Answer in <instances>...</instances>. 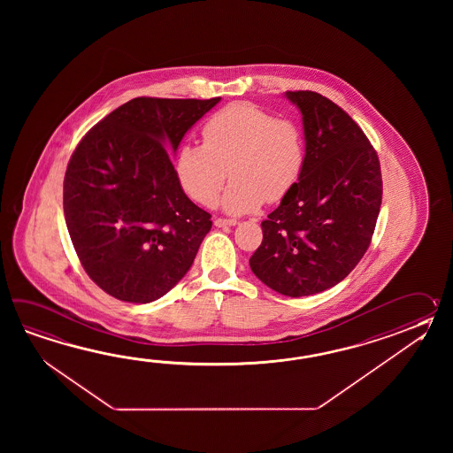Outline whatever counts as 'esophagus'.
<instances>
[{"mask_svg": "<svg viewBox=\"0 0 453 453\" xmlns=\"http://www.w3.org/2000/svg\"><path fill=\"white\" fill-rule=\"evenodd\" d=\"M236 220H226V219H215L213 220V225L217 226V228H223V226H234L236 225Z\"/></svg>", "mask_w": 453, "mask_h": 453, "instance_id": "obj_1", "label": "esophagus"}]
</instances>
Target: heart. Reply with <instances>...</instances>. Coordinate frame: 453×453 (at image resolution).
I'll list each match as a JSON object with an SVG mask.
<instances>
[{"label": "heart", "mask_w": 453, "mask_h": 453, "mask_svg": "<svg viewBox=\"0 0 453 453\" xmlns=\"http://www.w3.org/2000/svg\"><path fill=\"white\" fill-rule=\"evenodd\" d=\"M203 137V144L180 147L178 181L193 201L212 205L230 172L233 180L222 197L230 215L254 212L265 199H283L306 164L301 127L250 102H234L211 116Z\"/></svg>", "instance_id": "heart-1"}]
</instances>
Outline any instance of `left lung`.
Wrapping results in <instances>:
<instances>
[{
  "mask_svg": "<svg viewBox=\"0 0 453 453\" xmlns=\"http://www.w3.org/2000/svg\"><path fill=\"white\" fill-rule=\"evenodd\" d=\"M303 115L306 164L298 183L260 223L250 259L280 295L301 298L335 287L363 259L382 203V174L363 129L327 96L285 92Z\"/></svg>",
  "mask_w": 453,
  "mask_h": 453,
  "instance_id": "obj_1",
  "label": "left lung"
}]
</instances>
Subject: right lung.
Segmentation results:
<instances>
[{
  "instance_id": "add662e5",
  "label": "right lung",
  "mask_w": 453,
  "mask_h": 453,
  "mask_svg": "<svg viewBox=\"0 0 453 453\" xmlns=\"http://www.w3.org/2000/svg\"><path fill=\"white\" fill-rule=\"evenodd\" d=\"M219 102L137 96L77 145L65 174V219L87 275L110 296L152 303L191 269L211 213L184 194L167 152Z\"/></svg>"
}]
</instances>
